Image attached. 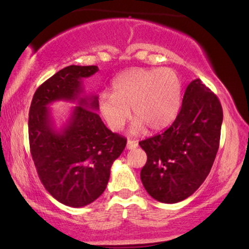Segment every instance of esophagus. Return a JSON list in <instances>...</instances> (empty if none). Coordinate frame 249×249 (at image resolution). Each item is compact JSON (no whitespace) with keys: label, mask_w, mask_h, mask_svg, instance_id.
I'll return each mask as SVG.
<instances>
[{"label":"esophagus","mask_w":249,"mask_h":249,"mask_svg":"<svg viewBox=\"0 0 249 249\" xmlns=\"http://www.w3.org/2000/svg\"><path fill=\"white\" fill-rule=\"evenodd\" d=\"M138 147V142L136 141H128L127 142V149H135Z\"/></svg>","instance_id":"obj_1"}]
</instances>
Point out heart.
I'll return each instance as SVG.
<instances>
[{"label": "heart", "instance_id": "obj_1", "mask_svg": "<svg viewBox=\"0 0 249 249\" xmlns=\"http://www.w3.org/2000/svg\"><path fill=\"white\" fill-rule=\"evenodd\" d=\"M113 93L103 91L98 96V110L107 127L119 131L124 127L132 112L137 117L132 130L145 125L153 131L168 127L179 112L181 84L170 68H135L119 74L112 81Z\"/></svg>", "mask_w": 249, "mask_h": 249}]
</instances>
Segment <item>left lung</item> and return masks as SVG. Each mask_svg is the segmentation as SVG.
<instances>
[{
  "mask_svg": "<svg viewBox=\"0 0 249 249\" xmlns=\"http://www.w3.org/2000/svg\"><path fill=\"white\" fill-rule=\"evenodd\" d=\"M222 120L216 95L200 79L193 80L173 124L162 134L139 142L147 154L141 179L153 198L175 204L199 188L215 160Z\"/></svg>",
  "mask_w": 249,
  "mask_h": 249,
  "instance_id": "1",
  "label": "left lung"
}]
</instances>
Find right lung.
<instances>
[{"label": "right lung", "mask_w": 249, "mask_h": 249, "mask_svg": "<svg viewBox=\"0 0 249 249\" xmlns=\"http://www.w3.org/2000/svg\"><path fill=\"white\" fill-rule=\"evenodd\" d=\"M97 71L96 66L66 67L37 88L30 104L29 145L37 173L47 192L71 207L86 206L103 194L127 144L97 114V95L85 93L83 79ZM59 100L78 105L56 128L48 107Z\"/></svg>", "instance_id": "obj_1"}]
</instances>
